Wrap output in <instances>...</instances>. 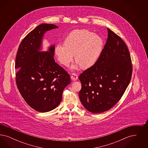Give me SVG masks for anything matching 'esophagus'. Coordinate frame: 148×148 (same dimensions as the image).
Wrapping results in <instances>:
<instances>
[{
	"label": "esophagus",
	"mask_w": 148,
	"mask_h": 148,
	"mask_svg": "<svg viewBox=\"0 0 148 148\" xmlns=\"http://www.w3.org/2000/svg\"><path fill=\"white\" fill-rule=\"evenodd\" d=\"M71 79L73 81H76L77 80V75L75 73H73L71 76Z\"/></svg>",
	"instance_id": "esophagus-1"
}]
</instances>
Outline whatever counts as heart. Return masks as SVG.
<instances>
[{
  "label": "heart",
  "mask_w": 148,
  "mask_h": 148,
  "mask_svg": "<svg viewBox=\"0 0 148 148\" xmlns=\"http://www.w3.org/2000/svg\"><path fill=\"white\" fill-rule=\"evenodd\" d=\"M104 40L100 35L86 29L75 30L67 36L64 44H58L55 53L60 63L68 65L74 58L77 63L71 68L77 69L79 64L82 69H88L94 65L103 49Z\"/></svg>",
  "instance_id": "1"
}]
</instances>
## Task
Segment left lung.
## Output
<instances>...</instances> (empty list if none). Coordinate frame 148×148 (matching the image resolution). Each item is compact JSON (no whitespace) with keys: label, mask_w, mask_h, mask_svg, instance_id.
Instances as JSON below:
<instances>
[{"label":"left lung","mask_w":148,"mask_h":148,"mask_svg":"<svg viewBox=\"0 0 148 148\" xmlns=\"http://www.w3.org/2000/svg\"><path fill=\"white\" fill-rule=\"evenodd\" d=\"M107 30L108 39L98 61L79 77L80 101L87 110L95 114L108 110L119 101L132 75L127 45L110 29Z\"/></svg>","instance_id":"1"}]
</instances>
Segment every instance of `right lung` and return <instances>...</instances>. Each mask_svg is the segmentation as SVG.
Instances as JSON below:
<instances>
[{
    "label": "right lung",
    "mask_w": 148,
    "mask_h": 148,
    "mask_svg": "<svg viewBox=\"0 0 148 148\" xmlns=\"http://www.w3.org/2000/svg\"><path fill=\"white\" fill-rule=\"evenodd\" d=\"M58 28L53 24H42L21 41L16 54V82L21 96L36 111L50 112L60 103L64 88L71 83L69 74L55 62V45L42 50L44 34Z\"/></svg>",
    "instance_id": "add662e5"
}]
</instances>
